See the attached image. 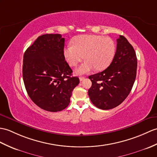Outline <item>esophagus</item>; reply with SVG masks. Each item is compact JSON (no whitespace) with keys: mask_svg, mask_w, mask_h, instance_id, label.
Wrapping results in <instances>:
<instances>
[{"mask_svg":"<svg viewBox=\"0 0 157 157\" xmlns=\"http://www.w3.org/2000/svg\"><path fill=\"white\" fill-rule=\"evenodd\" d=\"M85 79V77H79V80H80V82H82V81H83V79Z\"/></svg>","mask_w":157,"mask_h":157,"instance_id":"1","label":"esophagus"}]
</instances>
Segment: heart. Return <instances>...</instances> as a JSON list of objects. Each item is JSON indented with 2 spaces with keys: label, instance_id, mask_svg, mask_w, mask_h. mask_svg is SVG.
Instances as JSON below:
<instances>
[{
  "label": "heart",
  "instance_id": "b5f03b06",
  "mask_svg": "<svg viewBox=\"0 0 157 157\" xmlns=\"http://www.w3.org/2000/svg\"><path fill=\"white\" fill-rule=\"evenodd\" d=\"M72 44L63 49V56L69 65H77L83 58L86 60L76 70L77 74L89 73L95 68L104 70L110 65L116 54L114 40L99 35H82L74 38Z\"/></svg>",
  "mask_w": 157,
  "mask_h": 157
}]
</instances>
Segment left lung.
Listing matches in <instances>:
<instances>
[{
  "label": "left lung",
  "instance_id": "obj_1",
  "mask_svg": "<svg viewBox=\"0 0 157 157\" xmlns=\"http://www.w3.org/2000/svg\"><path fill=\"white\" fill-rule=\"evenodd\" d=\"M137 58L133 47L124 36L117 39L114 59L103 71L89 76L92 85L88 95L101 110L118 106L128 96L136 75Z\"/></svg>",
  "mask_w": 157,
  "mask_h": 157
}]
</instances>
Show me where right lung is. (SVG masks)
I'll list each match as a JSON object with an SVG mask.
<instances>
[{"label": "right lung", "mask_w": 157, "mask_h": 157, "mask_svg": "<svg viewBox=\"0 0 157 157\" xmlns=\"http://www.w3.org/2000/svg\"><path fill=\"white\" fill-rule=\"evenodd\" d=\"M65 39L60 34L39 36L25 51L23 78L31 100L48 112L68 106L72 92L79 83L63 56Z\"/></svg>", "instance_id": "add662e5"}]
</instances>
